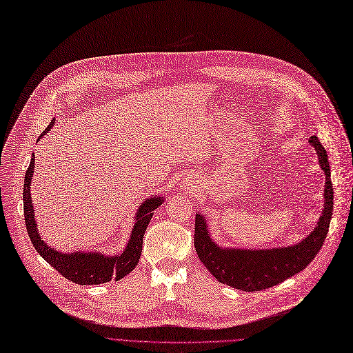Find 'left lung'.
<instances>
[{"mask_svg":"<svg viewBox=\"0 0 353 353\" xmlns=\"http://www.w3.org/2000/svg\"><path fill=\"white\" fill-rule=\"evenodd\" d=\"M308 142L316 148L319 164L325 176L324 210L310 236L303 241L288 247L275 249H234L218 245L210 236L208 223L199 212L194 218V250L203 266L210 270L221 283H227L245 292L272 288L298 272L304 270L317 256L327 237L333 214V185L330 180V165L327 152L319 138L312 135Z\"/></svg>","mask_w":353,"mask_h":353,"instance_id":"8db88e82","label":"left lung"}]
</instances>
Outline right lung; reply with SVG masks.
Here are the masks:
<instances>
[{
  "label": "right lung",
  "instance_id": "right-lung-1",
  "mask_svg": "<svg viewBox=\"0 0 353 353\" xmlns=\"http://www.w3.org/2000/svg\"><path fill=\"white\" fill-rule=\"evenodd\" d=\"M52 126H54V121L49 123V126L43 130V134L39 137V139H41L45 134H48V130ZM33 170H34V155L24 177L23 205H24L26 228H28L29 237L33 243L36 252L41 254L52 268L57 269L63 278H67L68 281L78 285H99V283H106L112 279L119 281L123 276H126L129 272H132L139 262L143 234H145V230L150 224L154 211L163 203L164 199L159 196H151L141 203L139 210L135 215V224H134L132 232H130L129 241L121 254L104 256L100 252L99 253L97 252L62 253V252L50 249V247L41 239V236H39V231L36 228L37 225L34 221L33 203L30 196V183L33 177Z\"/></svg>",
  "mask_w": 353,
  "mask_h": 353
}]
</instances>
